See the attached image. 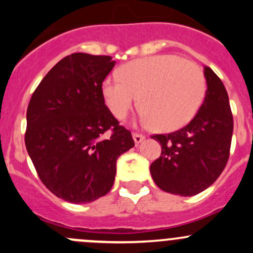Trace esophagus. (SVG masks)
<instances>
[{
  "label": "esophagus",
  "instance_id": "esophagus-1",
  "mask_svg": "<svg viewBox=\"0 0 253 253\" xmlns=\"http://www.w3.org/2000/svg\"><path fill=\"white\" fill-rule=\"evenodd\" d=\"M144 138H145L144 134L137 133V132H134L133 133V139H134V143H136V144H139V143H141Z\"/></svg>",
  "mask_w": 253,
  "mask_h": 253
}]
</instances>
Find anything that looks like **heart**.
I'll return each instance as SVG.
<instances>
[{
	"mask_svg": "<svg viewBox=\"0 0 253 253\" xmlns=\"http://www.w3.org/2000/svg\"><path fill=\"white\" fill-rule=\"evenodd\" d=\"M106 104L124 120L139 104L143 120L160 131H175L197 114L206 94V79L193 62L176 55H155L127 62L120 77L103 83Z\"/></svg>",
	"mask_w": 253,
	"mask_h": 253,
	"instance_id": "heart-1",
	"label": "heart"
}]
</instances>
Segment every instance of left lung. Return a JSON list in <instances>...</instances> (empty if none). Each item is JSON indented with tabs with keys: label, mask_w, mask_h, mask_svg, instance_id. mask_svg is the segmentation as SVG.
<instances>
[{
	"label": "left lung",
	"mask_w": 253,
	"mask_h": 253,
	"mask_svg": "<svg viewBox=\"0 0 253 253\" xmlns=\"http://www.w3.org/2000/svg\"><path fill=\"white\" fill-rule=\"evenodd\" d=\"M206 98L196 116L182 128L153 134L162 154L150 165L159 188L178 196H195L215 182L228 164L234 120L220 78L205 67Z\"/></svg>",
	"instance_id": "obj_1"
}]
</instances>
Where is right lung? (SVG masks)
I'll return each mask as SVG.
<instances>
[{
	"instance_id": "right-lung-1",
	"label": "right lung",
	"mask_w": 253,
	"mask_h": 253,
	"mask_svg": "<svg viewBox=\"0 0 253 253\" xmlns=\"http://www.w3.org/2000/svg\"><path fill=\"white\" fill-rule=\"evenodd\" d=\"M111 56L76 52L56 63L33 93L25 147L48 191L89 203L111 190L117 158L134 141L105 105L103 82Z\"/></svg>"
}]
</instances>
